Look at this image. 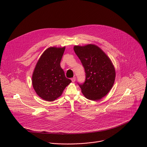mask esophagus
I'll return each instance as SVG.
<instances>
[{
	"label": "esophagus",
	"instance_id": "esophagus-1",
	"mask_svg": "<svg viewBox=\"0 0 147 147\" xmlns=\"http://www.w3.org/2000/svg\"><path fill=\"white\" fill-rule=\"evenodd\" d=\"M76 78L75 77H74L71 78V81H72L73 82H75V81H76Z\"/></svg>",
	"mask_w": 147,
	"mask_h": 147
}]
</instances>
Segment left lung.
<instances>
[{
    "label": "left lung",
    "instance_id": "8db88e82",
    "mask_svg": "<svg viewBox=\"0 0 147 147\" xmlns=\"http://www.w3.org/2000/svg\"><path fill=\"white\" fill-rule=\"evenodd\" d=\"M74 50L85 69V81L78 83L85 97L90 100L101 99L107 94L115 82V67L109 57L98 46H75Z\"/></svg>",
    "mask_w": 147,
    "mask_h": 147
}]
</instances>
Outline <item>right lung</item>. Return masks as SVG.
Listing matches in <instances>:
<instances>
[{"label": "right lung", "mask_w": 147, "mask_h": 147, "mask_svg": "<svg viewBox=\"0 0 147 147\" xmlns=\"http://www.w3.org/2000/svg\"><path fill=\"white\" fill-rule=\"evenodd\" d=\"M65 49V47L48 48L40 57L33 72V88L36 94L46 101L56 100L71 82L65 77L60 66Z\"/></svg>", "instance_id": "right-lung-1"}]
</instances>
